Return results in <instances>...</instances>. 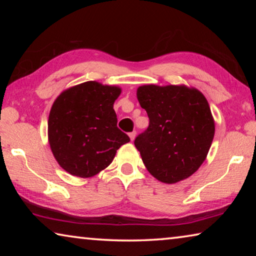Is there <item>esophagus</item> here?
<instances>
[{
  "label": "esophagus",
  "mask_w": 256,
  "mask_h": 256,
  "mask_svg": "<svg viewBox=\"0 0 256 256\" xmlns=\"http://www.w3.org/2000/svg\"><path fill=\"white\" fill-rule=\"evenodd\" d=\"M136 131L128 133V136H130V138H131V141H133L134 138H136Z\"/></svg>",
  "instance_id": "esophagus-1"
}]
</instances>
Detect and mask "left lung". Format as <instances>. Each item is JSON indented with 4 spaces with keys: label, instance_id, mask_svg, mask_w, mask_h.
<instances>
[{
    "label": "left lung",
    "instance_id": "left-lung-1",
    "mask_svg": "<svg viewBox=\"0 0 256 256\" xmlns=\"http://www.w3.org/2000/svg\"><path fill=\"white\" fill-rule=\"evenodd\" d=\"M136 97L149 126L134 140L154 178L174 184L193 175L206 158L214 120L206 97L186 86H138Z\"/></svg>",
    "mask_w": 256,
    "mask_h": 256
}]
</instances>
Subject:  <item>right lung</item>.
Here are the masks:
<instances>
[{"instance_id":"1","label":"right lung","mask_w":256,"mask_h":256,"mask_svg":"<svg viewBox=\"0 0 256 256\" xmlns=\"http://www.w3.org/2000/svg\"><path fill=\"white\" fill-rule=\"evenodd\" d=\"M120 86L86 81L55 99L48 118V142L56 162L68 174L88 178L105 170L128 134L118 128L114 102Z\"/></svg>"}]
</instances>
